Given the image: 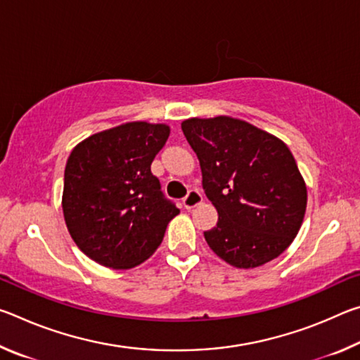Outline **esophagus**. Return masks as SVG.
<instances>
[{
  "label": "esophagus",
  "instance_id": "obj_1",
  "mask_svg": "<svg viewBox=\"0 0 360 360\" xmlns=\"http://www.w3.org/2000/svg\"><path fill=\"white\" fill-rule=\"evenodd\" d=\"M202 202H203V195L200 193L198 188H191V191L187 192L186 197L182 198V205H184L186 210H192Z\"/></svg>",
  "mask_w": 360,
  "mask_h": 360
}]
</instances>
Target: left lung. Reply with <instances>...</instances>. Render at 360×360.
Here are the masks:
<instances>
[{
    "instance_id": "8db88e82",
    "label": "left lung",
    "mask_w": 360,
    "mask_h": 360,
    "mask_svg": "<svg viewBox=\"0 0 360 360\" xmlns=\"http://www.w3.org/2000/svg\"><path fill=\"white\" fill-rule=\"evenodd\" d=\"M200 160L206 197L217 210L208 246L236 268L276 259L300 230L307 186L281 139L245 120L219 115L181 124Z\"/></svg>"
}]
</instances>
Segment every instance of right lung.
Segmentation results:
<instances>
[{"mask_svg":"<svg viewBox=\"0 0 360 360\" xmlns=\"http://www.w3.org/2000/svg\"><path fill=\"white\" fill-rule=\"evenodd\" d=\"M168 136V125L129 122L72 149L65 168V222L77 248L100 265H139L179 214L150 172Z\"/></svg>","mask_w":360,"mask_h":360,"instance_id":"obj_1","label":"right lung"}]
</instances>
